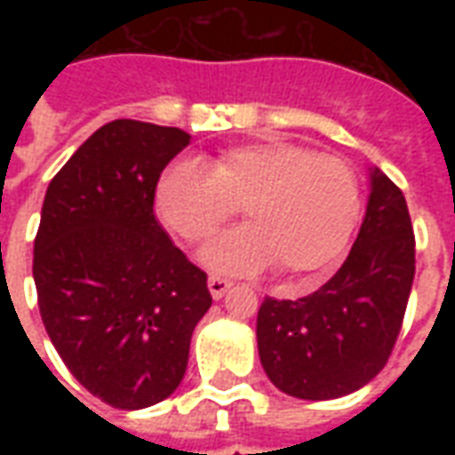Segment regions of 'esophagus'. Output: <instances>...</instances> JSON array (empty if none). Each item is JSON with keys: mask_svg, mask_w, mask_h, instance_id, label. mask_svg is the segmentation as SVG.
Returning a JSON list of instances; mask_svg holds the SVG:
<instances>
[{"mask_svg": "<svg viewBox=\"0 0 455 455\" xmlns=\"http://www.w3.org/2000/svg\"><path fill=\"white\" fill-rule=\"evenodd\" d=\"M207 285H209V292H212V297H214V299H221V297L227 295L228 290L234 287V283L221 275H209Z\"/></svg>", "mask_w": 455, "mask_h": 455, "instance_id": "1", "label": "esophagus"}]
</instances>
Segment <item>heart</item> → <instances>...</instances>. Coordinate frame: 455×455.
<instances>
[{
    "label": "heart",
    "instance_id": "1",
    "mask_svg": "<svg viewBox=\"0 0 455 455\" xmlns=\"http://www.w3.org/2000/svg\"><path fill=\"white\" fill-rule=\"evenodd\" d=\"M241 207L246 227L221 236L204 263L221 273L280 275L329 266L351 236L361 192L351 165L290 140L243 143L209 165L178 160L156 188L160 221L189 246H202Z\"/></svg>",
    "mask_w": 455,
    "mask_h": 455
}]
</instances>
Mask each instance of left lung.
<instances>
[{"instance_id":"obj_1","label":"left lung","mask_w":455,"mask_h":455,"mask_svg":"<svg viewBox=\"0 0 455 455\" xmlns=\"http://www.w3.org/2000/svg\"><path fill=\"white\" fill-rule=\"evenodd\" d=\"M414 280V228L402 189L372 170L358 238L336 275L299 299L266 297L258 353L277 390L334 400L361 390L390 358Z\"/></svg>"}]
</instances>
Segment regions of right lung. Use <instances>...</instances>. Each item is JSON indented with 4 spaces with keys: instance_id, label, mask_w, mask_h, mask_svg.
<instances>
[{
    "instance_id": "add662e5",
    "label": "right lung",
    "mask_w": 455,
    "mask_h": 455,
    "mask_svg": "<svg viewBox=\"0 0 455 455\" xmlns=\"http://www.w3.org/2000/svg\"><path fill=\"white\" fill-rule=\"evenodd\" d=\"M189 133L104 124L58 170L34 241V283L55 351L84 390L143 410L178 390L212 307L207 273L153 214L160 172Z\"/></svg>"
}]
</instances>
